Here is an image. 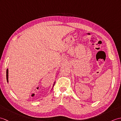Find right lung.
I'll return each instance as SVG.
<instances>
[{
    "mask_svg": "<svg viewBox=\"0 0 121 121\" xmlns=\"http://www.w3.org/2000/svg\"><path fill=\"white\" fill-rule=\"evenodd\" d=\"M6 78H7V83H8V69H7V71H6ZM55 82L53 83V86L55 85Z\"/></svg>",
    "mask_w": 121,
    "mask_h": 121,
    "instance_id": "obj_1",
    "label": "right lung"
}]
</instances>
